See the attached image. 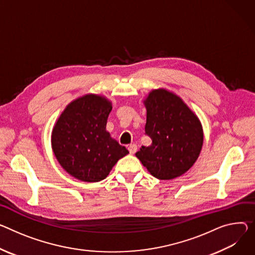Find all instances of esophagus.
Instances as JSON below:
<instances>
[{
  "label": "esophagus",
  "instance_id": "1",
  "mask_svg": "<svg viewBox=\"0 0 255 255\" xmlns=\"http://www.w3.org/2000/svg\"><path fill=\"white\" fill-rule=\"evenodd\" d=\"M128 150H129V152H130L131 154H134V153L137 151V145L134 144V143L129 144V145H128Z\"/></svg>",
  "mask_w": 255,
  "mask_h": 255
}]
</instances>
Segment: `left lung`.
Here are the masks:
<instances>
[{"label":"left lung","mask_w":255,"mask_h":255,"mask_svg":"<svg viewBox=\"0 0 255 255\" xmlns=\"http://www.w3.org/2000/svg\"><path fill=\"white\" fill-rule=\"evenodd\" d=\"M145 132L149 146L135 155L154 178L172 180L186 173L196 161L203 144V129L196 114L183 100L166 88L149 91Z\"/></svg>","instance_id":"1"}]
</instances>
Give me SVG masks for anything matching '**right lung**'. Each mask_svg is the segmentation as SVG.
Here are the masks:
<instances>
[{
    "label": "right lung",
    "mask_w": 255,
    "mask_h": 255,
    "mask_svg": "<svg viewBox=\"0 0 255 255\" xmlns=\"http://www.w3.org/2000/svg\"><path fill=\"white\" fill-rule=\"evenodd\" d=\"M111 111L112 102L106 97L86 94L60 115L52 131V148L69 175L83 182H100L129 153L106 129Z\"/></svg>",
    "instance_id": "1"
}]
</instances>
